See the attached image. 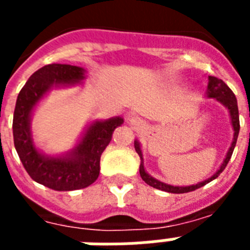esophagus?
<instances>
[{"mask_svg":"<svg viewBox=\"0 0 250 250\" xmlns=\"http://www.w3.org/2000/svg\"><path fill=\"white\" fill-rule=\"evenodd\" d=\"M131 123L134 125H138V127H143V120L140 119V118H132L131 119Z\"/></svg>","mask_w":250,"mask_h":250,"instance_id":"obj_1","label":"esophagus"}]
</instances>
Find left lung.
Instances as JSON below:
<instances>
[{
	"mask_svg": "<svg viewBox=\"0 0 250 250\" xmlns=\"http://www.w3.org/2000/svg\"><path fill=\"white\" fill-rule=\"evenodd\" d=\"M209 82H208V94H207V97L208 98H214V99H217L220 103H223L224 106L227 107L229 110V114H230V119H232V125H233V142H232V146H230V148H229L228 153H227V158L224 159V163L221 164V167L216 173H214L213 176L209 177L208 180H204V182L199 183V184H196V186H189V187H173L169 186V184H166V183L159 182L156 179H153L152 176H149L148 173L146 172L143 166V153H142V149H140L139 142H136L135 140V151L138 152V155L142 159V163H140V167H139V172H140V176L143 179L144 182L147 183L148 186L153 187V188H156V189H160V191H166L169 192V193H186V192H191L195 191L197 188H201L205 184H208L209 182L214 180L216 177L219 176L220 173L225 169L227 167V164L230 160V156H232V153H233L234 146H236V142H237V136H238V131H240V119H238V107H237V99L234 97L233 91L230 90V88L225 84V83L221 81V79L216 78V77H210L209 75Z\"/></svg>",
	"mask_w": 250,
	"mask_h": 250,
	"instance_id": "obj_1",
	"label": "left lung"
}]
</instances>
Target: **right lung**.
Listing matches in <instances>:
<instances>
[{
  "label": "right lung",
  "mask_w": 250,
  "mask_h": 250,
  "mask_svg": "<svg viewBox=\"0 0 250 250\" xmlns=\"http://www.w3.org/2000/svg\"><path fill=\"white\" fill-rule=\"evenodd\" d=\"M84 78V70L71 64H46L31 75L18 94L13 138L17 153L34 182L54 191H74L91 186L99 176L102 152L106 149L122 118L94 122L79 144L61 158H50L37 151L31 139L30 115L37 103L53 86L77 84Z\"/></svg>",
  "instance_id": "add662e5"
}]
</instances>
